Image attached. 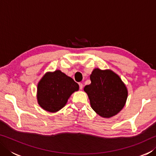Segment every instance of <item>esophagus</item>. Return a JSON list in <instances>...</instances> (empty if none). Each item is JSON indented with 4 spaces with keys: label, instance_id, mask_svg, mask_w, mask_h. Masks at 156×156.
<instances>
[{
    "label": "esophagus",
    "instance_id": "obj_1",
    "mask_svg": "<svg viewBox=\"0 0 156 156\" xmlns=\"http://www.w3.org/2000/svg\"><path fill=\"white\" fill-rule=\"evenodd\" d=\"M78 84H79V87H80V89H83V83H78Z\"/></svg>",
    "mask_w": 156,
    "mask_h": 156
}]
</instances>
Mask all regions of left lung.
I'll return each mask as SVG.
<instances>
[{"instance_id":"left-lung-1","label":"left lung","mask_w":156,"mask_h":156,"mask_svg":"<svg viewBox=\"0 0 156 156\" xmlns=\"http://www.w3.org/2000/svg\"><path fill=\"white\" fill-rule=\"evenodd\" d=\"M91 83L84 87L91 107L103 118H111L121 111L127 98V89L120 78L111 70L95 69Z\"/></svg>"}]
</instances>
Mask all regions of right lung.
<instances>
[{
	"instance_id": "right-lung-1",
	"label": "right lung",
	"mask_w": 156,
	"mask_h": 156,
	"mask_svg": "<svg viewBox=\"0 0 156 156\" xmlns=\"http://www.w3.org/2000/svg\"><path fill=\"white\" fill-rule=\"evenodd\" d=\"M78 89V84L60 70L47 73L38 84V104L47 112H56L65 106L72 94Z\"/></svg>"
}]
</instances>
